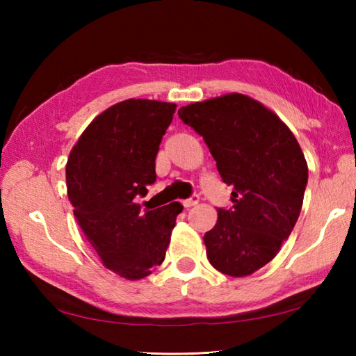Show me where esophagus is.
<instances>
[{
  "mask_svg": "<svg viewBox=\"0 0 356 356\" xmlns=\"http://www.w3.org/2000/svg\"><path fill=\"white\" fill-rule=\"evenodd\" d=\"M200 202V196L197 195H195V196H191V197H188V200H185L182 204H184V207L185 209H188V207H193V206H196V204Z\"/></svg>",
  "mask_w": 356,
  "mask_h": 356,
  "instance_id": "1",
  "label": "esophagus"
}]
</instances>
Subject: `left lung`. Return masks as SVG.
Here are the masks:
<instances>
[{"label":"left lung","instance_id":"left-lung-1","mask_svg":"<svg viewBox=\"0 0 356 356\" xmlns=\"http://www.w3.org/2000/svg\"><path fill=\"white\" fill-rule=\"evenodd\" d=\"M179 118L206 141L232 209H218L206 232L207 259L218 272L242 278L278 254L303 206L308 165L297 138L276 114L232 92L182 106Z\"/></svg>","mask_w":356,"mask_h":356}]
</instances>
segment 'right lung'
<instances>
[{
    "label": "right lung",
    "mask_w": 356,
    "mask_h": 356,
    "mask_svg": "<svg viewBox=\"0 0 356 356\" xmlns=\"http://www.w3.org/2000/svg\"><path fill=\"white\" fill-rule=\"evenodd\" d=\"M176 104L129 99L100 113L65 165L74 215L100 261L125 280L146 278L163 262L184 206L141 210L138 195L154 184L155 156Z\"/></svg>",
    "instance_id": "right-lung-1"
}]
</instances>
